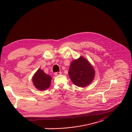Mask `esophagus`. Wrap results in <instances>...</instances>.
I'll return each instance as SVG.
<instances>
[{
    "label": "esophagus",
    "instance_id": "34e87169",
    "mask_svg": "<svg viewBox=\"0 0 132 132\" xmlns=\"http://www.w3.org/2000/svg\"><path fill=\"white\" fill-rule=\"evenodd\" d=\"M61 75V72H55L54 73V75L55 76H59Z\"/></svg>",
    "mask_w": 132,
    "mask_h": 132
}]
</instances>
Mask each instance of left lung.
<instances>
[{
    "mask_svg": "<svg viewBox=\"0 0 132 132\" xmlns=\"http://www.w3.org/2000/svg\"><path fill=\"white\" fill-rule=\"evenodd\" d=\"M95 70L85 58L80 56L71 63L69 75L73 83L79 87H85L93 80Z\"/></svg>",
    "mask_w": 132,
    "mask_h": 132,
    "instance_id": "left-lung-1",
    "label": "left lung"
}]
</instances>
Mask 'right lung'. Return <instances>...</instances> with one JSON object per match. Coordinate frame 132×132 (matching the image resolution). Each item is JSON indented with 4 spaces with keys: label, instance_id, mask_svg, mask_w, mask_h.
<instances>
[{
    "label": "right lung",
    "instance_id": "obj_1",
    "mask_svg": "<svg viewBox=\"0 0 132 132\" xmlns=\"http://www.w3.org/2000/svg\"><path fill=\"white\" fill-rule=\"evenodd\" d=\"M33 84L36 89L43 91L50 87L52 77L39 69L32 77Z\"/></svg>",
    "mask_w": 132,
    "mask_h": 132
}]
</instances>
